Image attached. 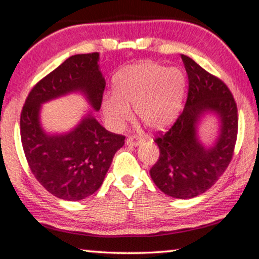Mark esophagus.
<instances>
[{"label": "esophagus", "mask_w": 259, "mask_h": 259, "mask_svg": "<svg viewBox=\"0 0 259 259\" xmlns=\"http://www.w3.org/2000/svg\"><path fill=\"white\" fill-rule=\"evenodd\" d=\"M125 143H126V145H129V146H138L141 143V139L136 138V136H129Z\"/></svg>", "instance_id": "34e87169"}]
</instances>
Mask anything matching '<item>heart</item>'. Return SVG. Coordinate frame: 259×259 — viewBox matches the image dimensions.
<instances>
[{
    "instance_id": "1",
    "label": "heart",
    "mask_w": 259,
    "mask_h": 259,
    "mask_svg": "<svg viewBox=\"0 0 259 259\" xmlns=\"http://www.w3.org/2000/svg\"><path fill=\"white\" fill-rule=\"evenodd\" d=\"M186 76L180 69L152 61L138 62L119 71L114 77V93L102 98V112L108 126L118 132L135 114L149 129L160 132L180 115Z\"/></svg>"
}]
</instances>
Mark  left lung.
Returning <instances> with one entry per match:
<instances>
[{
	"mask_svg": "<svg viewBox=\"0 0 259 259\" xmlns=\"http://www.w3.org/2000/svg\"><path fill=\"white\" fill-rule=\"evenodd\" d=\"M189 79L183 113L155 143L160 157L150 169L161 192L177 199H192L206 192L225 172L237 138V107L223 81L210 75L193 59L182 55ZM206 116L218 123L217 135L205 144L200 127Z\"/></svg>",
	"mask_w": 259,
	"mask_h": 259,
	"instance_id": "1",
	"label": "left lung"
}]
</instances>
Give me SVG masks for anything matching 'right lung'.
<instances>
[{
  "label": "right lung",
  "mask_w": 259,
  "mask_h": 259,
  "mask_svg": "<svg viewBox=\"0 0 259 259\" xmlns=\"http://www.w3.org/2000/svg\"><path fill=\"white\" fill-rule=\"evenodd\" d=\"M106 79L99 53L66 59L35 84L21 114V139L33 175L48 192L76 201L92 195L103 183L124 136L113 134L96 119ZM78 93L91 108L65 133H48L41 124L42 104Z\"/></svg>",
  "instance_id": "add662e5"
}]
</instances>
